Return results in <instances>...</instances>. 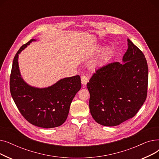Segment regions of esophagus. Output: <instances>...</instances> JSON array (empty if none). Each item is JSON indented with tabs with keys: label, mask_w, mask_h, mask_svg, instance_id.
Masks as SVG:
<instances>
[{
	"label": "esophagus",
	"mask_w": 159,
	"mask_h": 159,
	"mask_svg": "<svg viewBox=\"0 0 159 159\" xmlns=\"http://www.w3.org/2000/svg\"><path fill=\"white\" fill-rule=\"evenodd\" d=\"M88 81H89V78L87 76H86V75H83L81 77V82H82V84L83 85H86L87 83L88 82Z\"/></svg>",
	"instance_id": "1"
}]
</instances>
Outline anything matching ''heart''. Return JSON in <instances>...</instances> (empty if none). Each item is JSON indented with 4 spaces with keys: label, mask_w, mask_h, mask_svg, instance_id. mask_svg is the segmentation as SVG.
I'll return each instance as SVG.
<instances>
[{
    "label": "heart",
    "mask_w": 159,
    "mask_h": 159,
    "mask_svg": "<svg viewBox=\"0 0 159 159\" xmlns=\"http://www.w3.org/2000/svg\"><path fill=\"white\" fill-rule=\"evenodd\" d=\"M97 51H98L99 50V48H98L97 49ZM110 49H106L105 51L102 53V55H101V58L102 59H103V58H106L108 55H110Z\"/></svg>",
    "instance_id": "b5f03b06"
}]
</instances>
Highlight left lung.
Masks as SVG:
<instances>
[{"label": "left lung", "instance_id": "1", "mask_svg": "<svg viewBox=\"0 0 159 159\" xmlns=\"http://www.w3.org/2000/svg\"><path fill=\"white\" fill-rule=\"evenodd\" d=\"M128 45L122 64L115 62L98 68L87 84L90 113L104 126H118L133 117L146 99V59L129 39Z\"/></svg>", "mask_w": 159, "mask_h": 159}]
</instances>
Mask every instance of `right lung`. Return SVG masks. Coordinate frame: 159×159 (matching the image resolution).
I'll return each instance as SVG.
<instances>
[{
  "mask_svg": "<svg viewBox=\"0 0 159 159\" xmlns=\"http://www.w3.org/2000/svg\"><path fill=\"white\" fill-rule=\"evenodd\" d=\"M35 39H31L16 53L10 75V92L24 117L34 126L52 128L60 126L66 120L70 104L81 88L80 77L76 75L57 81L48 88L28 84L21 77L19 54Z\"/></svg>",
  "mask_w": 159,
  "mask_h": 159,
  "instance_id": "1",
  "label": "right lung"
}]
</instances>
